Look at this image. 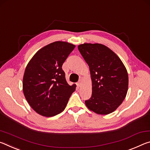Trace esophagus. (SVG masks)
<instances>
[{
  "mask_svg": "<svg viewBox=\"0 0 150 150\" xmlns=\"http://www.w3.org/2000/svg\"><path fill=\"white\" fill-rule=\"evenodd\" d=\"M82 80H79L78 82V83H77V86L78 87H80V86L82 85Z\"/></svg>",
  "mask_w": 150,
  "mask_h": 150,
  "instance_id": "obj_1",
  "label": "esophagus"
}]
</instances>
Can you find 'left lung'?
Segmentation results:
<instances>
[{
	"mask_svg": "<svg viewBox=\"0 0 150 150\" xmlns=\"http://www.w3.org/2000/svg\"><path fill=\"white\" fill-rule=\"evenodd\" d=\"M78 48L91 76L92 96L85 101L86 105L97 114L112 113L126 96L128 74L126 67L116 53L102 44L84 43Z\"/></svg>",
	"mask_w": 150,
	"mask_h": 150,
	"instance_id": "1",
	"label": "left lung"
}]
</instances>
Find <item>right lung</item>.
Returning a JSON list of instances; mask_svg holds the SVG:
<instances>
[{
  "instance_id": "add662e5",
  "label": "right lung",
  "mask_w": 150,
  "mask_h": 150,
  "mask_svg": "<svg viewBox=\"0 0 150 150\" xmlns=\"http://www.w3.org/2000/svg\"><path fill=\"white\" fill-rule=\"evenodd\" d=\"M75 45L56 41L44 46L29 61L24 71L23 90L30 107L45 117L64 111L76 90L75 84L66 82L63 63Z\"/></svg>"
}]
</instances>
